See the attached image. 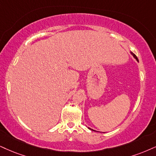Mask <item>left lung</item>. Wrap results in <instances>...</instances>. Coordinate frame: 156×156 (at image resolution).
<instances>
[{
  "instance_id": "left-lung-1",
  "label": "left lung",
  "mask_w": 156,
  "mask_h": 156,
  "mask_svg": "<svg viewBox=\"0 0 156 156\" xmlns=\"http://www.w3.org/2000/svg\"><path fill=\"white\" fill-rule=\"evenodd\" d=\"M132 55H133V56H134V58H136V59H137V61H138V58H137V56H136V55H134V53H132ZM89 129H90V128H89ZM91 130H93V129H91ZM93 131H94V130H93Z\"/></svg>"
}]
</instances>
